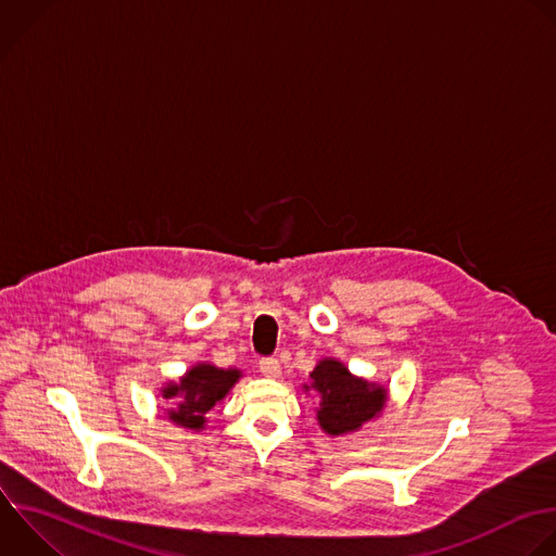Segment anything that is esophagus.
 <instances>
[{"instance_id": "obj_1", "label": "esophagus", "mask_w": 556, "mask_h": 556, "mask_svg": "<svg viewBox=\"0 0 556 556\" xmlns=\"http://www.w3.org/2000/svg\"><path fill=\"white\" fill-rule=\"evenodd\" d=\"M260 371L266 376V378H273L277 380L281 376V364L277 357H262L260 359Z\"/></svg>"}]
</instances>
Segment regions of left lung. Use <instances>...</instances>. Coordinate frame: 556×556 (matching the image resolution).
I'll list each match as a JSON object with an SVG mask.
<instances>
[{
    "label": "left lung",
    "instance_id": "1",
    "mask_svg": "<svg viewBox=\"0 0 556 556\" xmlns=\"http://www.w3.org/2000/svg\"><path fill=\"white\" fill-rule=\"evenodd\" d=\"M312 384L303 391L318 393L316 419L329 437H342L359 430L366 421L378 417L389 400V391L349 374V368L333 359H320L309 374Z\"/></svg>",
    "mask_w": 556,
    "mask_h": 556
}]
</instances>
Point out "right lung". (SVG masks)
<instances>
[{
  "label": "right lung",
  "mask_w": 556,
  "mask_h": 556,
  "mask_svg": "<svg viewBox=\"0 0 556 556\" xmlns=\"http://www.w3.org/2000/svg\"><path fill=\"white\" fill-rule=\"evenodd\" d=\"M240 378L238 368H218L207 362L192 366L178 382H169L161 391L163 400H174L176 404V408L167 410V419L180 428L203 430L205 415L227 397Z\"/></svg>",
  "instance_id": "obj_1"
}]
</instances>
